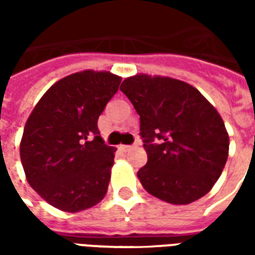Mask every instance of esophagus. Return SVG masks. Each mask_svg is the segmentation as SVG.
<instances>
[{
    "mask_svg": "<svg viewBox=\"0 0 255 255\" xmlns=\"http://www.w3.org/2000/svg\"><path fill=\"white\" fill-rule=\"evenodd\" d=\"M131 147H132V146H128V144H122V146H120V149L124 150V151H127V150H129Z\"/></svg>",
    "mask_w": 255,
    "mask_h": 255,
    "instance_id": "esophagus-1",
    "label": "esophagus"
}]
</instances>
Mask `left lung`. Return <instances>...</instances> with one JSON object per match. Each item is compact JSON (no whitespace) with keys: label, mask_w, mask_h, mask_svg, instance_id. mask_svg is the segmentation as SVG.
Returning a JSON list of instances; mask_svg holds the SVG:
<instances>
[{"label":"left lung","mask_w":255,"mask_h":255,"mask_svg":"<svg viewBox=\"0 0 255 255\" xmlns=\"http://www.w3.org/2000/svg\"><path fill=\"white\" fill-rule=\"evenodd\" d=\"M140 117L147 164L138 171L146 191L172 205L206 195L224 169L230 136L210 102L191 84L138 73L120 86Z\"/></svg>","instance_id":"obj_1"}]
</instances>
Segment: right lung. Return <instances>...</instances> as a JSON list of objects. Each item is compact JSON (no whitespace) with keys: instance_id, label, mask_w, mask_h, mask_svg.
<instances>
[{"instance_id":"obj_1","label":"right lung","mask_w":255,"mask_h":255,"mask_svg":"<svg viewBox=\"0 0 255 255\" xmlns=\"http://www.w3.org/2000/svg\"><path fill=\"white\" fill-rule=\"evenodd\" d=\"M120 82L108 71L72 73L31 112L20 158L27 182L49 205L76 213L105 197L116 149L105 144L97 123Z\"/></svg>"}]
</instances>
